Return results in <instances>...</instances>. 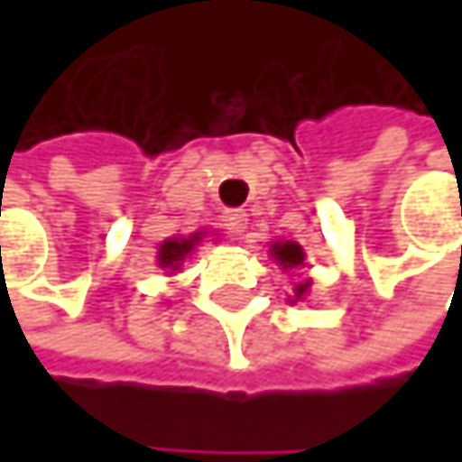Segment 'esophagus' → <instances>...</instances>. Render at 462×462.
Masks as SVG:
<instances>
[{
    "mask_svg": "<svg viewBox=\"0 0 462 462\" xmlns=\"http://www.w3.org/2000/svg\"><path fill=\"white\" fill-rule=\"evenodd\" d=\"M225 227H227L230 235H243L245 227H248V217H245V211H240V208L227 211V214H225Z\"/></svg>",
    "mask_w": 462,
    "mask_h": 462,
    "instance_id": "1",
    "label": "esophagus"
}]
</instances>
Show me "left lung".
Here are the masks:
<instances>
[{
    "label": "left lung",
    "mask_w": 462,
    "mask_h": 462,
    "mask_svg": "<svg viewBox=\"0 0 462 462\" xmlns=\"http://www.w3.org/2000/svg\"><path fill=\"white\" fill-rule=\"evenodd\" d=\"M270 256H273L283 270H294V267L305 264V251H302V245H300V243H294V240L273 243ZM308 289H310V281H300V283L294 286V300H291V302H300V300L308 294Z\"/></svg>",
    "instance_id": "left-lung-1"
}]
</instances>
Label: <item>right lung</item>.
Returning <instances> with one entry per match:
<instances>
[{"mask_svg":"<svg viewBox=\"0 0 462 462\" xmlns=\"http://www.w3.org/2000/svg\"><path fill=\"white\" fill-rule=\"evenodd\" d=\"M200 240H203V232H195V235H189V237H168V240L160 245L157 264L173 275L176 270H181L184 259L192 254V248H195Z\"/></svg>","mask_w":462,"mask_h":462,"instance_id":"1","label":"right lung"}]
</instances>
